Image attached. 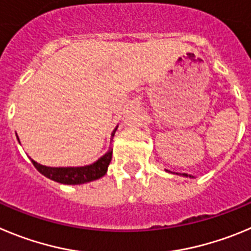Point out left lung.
I'll return each mask as SVG.
<instances>
[{"instance_id":"left-lung-1","label":"left lung","mask_w":251,"mask_h":251,"mask_svg":"<svg viewBox=\"0 0 251 251\" xmlns=\"http://www.w3.org/2000/svg\"><path fill=\"white\" fill-rule=\"evenodd\" d=\"M184 175H185V176H187V175H186V174H184Z\"/></svg>"}]
</instances>
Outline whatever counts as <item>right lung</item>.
Returning a JSON list of instances; mask_svg holds the SVG:
<instances>
[{"instance_id":"obj_1","label":"right lung","mask_w":251,"mask_h":251,"mask_svg":"<svg viewBox=\"0 0 251 251\" xmlns=\"http://www.w3.org/2000/svg\"><path fill=\"white\" fill-rule=\"evenodd\" d=\"M115 131H116V128L114 130V134ZM111 159L112 151L109 150L98 161L94 162L92 165H89V166H82V168H49V166L37 164L33 160H31V161H32L33 166L49 179L61 182V184L77 185L100 179L101 176L106 174Z\"/></svg>"}]
</instances>
